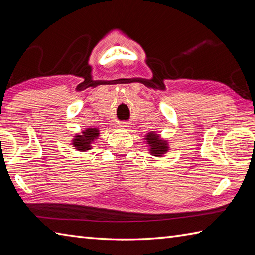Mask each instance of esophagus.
<instances>
[{"label":"esophagus","mask_w":255,"mask_h":255,"mask_svg":"<svg viewBox=\"0 0 255 255\" xmlns=\"http://www.w3.org/2000/svg\"><path fill=\"white\" fill-rule=\"evenodd\" d=\"M119 127H121V128H128L130 126H129L127 123H121V124H119Z\"/></svg>","instance_id":"34e87169"}]
</instances>
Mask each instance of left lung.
Instances as JSON below:
<instances>
[{"mask_svg": "<svg viewBox=\"0 0 255 255\" xmlns=\"http://www.w3.org/2000/svg\"><path fill=\"white\" fill-rule=\"evenodd\" d=\"M144 142L147 143L149 148V153L153 156H158L161 158L164 154L169 152L170 145L167 140L161 138L159 133L155 131H150L144 136Z\"/></svg>", "mask_w": 255, "mask_h": 255, "instance_id": "left-lung-1", "label": "left lung"}]
</instances>
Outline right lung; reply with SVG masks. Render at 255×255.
<instances>
[{
	"label": "right lung",
	"mask_w": 255,
	"mask_h": 255,
	"mask_svg": "<svg viewBox=\"0 0 255 255\" xmlns=\"http://www.w3.org/2000/svg\"><path fill=\"white\" fill-rule=\"evenodd\" d=\"M100 137V130L97 128H91L88 127L84 130L81 131V133H77L72 139V145L73 148L80 151V152H86L92 149V144L95 142V140Z\"/></svg>",
	"instance_id": "1"
}]
</instances>
